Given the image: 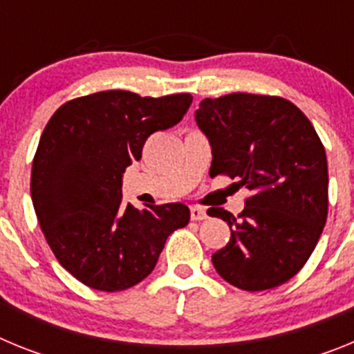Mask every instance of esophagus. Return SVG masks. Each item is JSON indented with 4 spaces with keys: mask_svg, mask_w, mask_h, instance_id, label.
<instances>
[{
    "mask_svg": "<svg viewBox=\"0 0 354 354\" xmlns=\"http://www.w3.org/2000/svg\"><path fill=\"white\" fill-rule=\"evenodd\" d=\"M189 211H192L193 221H200V220H205V218H207V212H205V209L198 207V205H192V207H189Z\"/></svg>",
    "mask_w": 354,
    "mask_h": 354,
    "instance_id": "34e87169",
    "label": "esophagus"
}]
</instances>
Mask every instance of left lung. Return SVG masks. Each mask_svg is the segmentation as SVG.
<instances>
[{
    "instance_id": "left-lung-1",
    "label": "left lung",
    "mask_w": 354,
    "mask_h": 354,
    "mask_svg": "<svg viewBox=\"0 0 354 354\" xmlns=\"http://www.w3.org/2000/svg\"><path fill=\"white\" fill-rule=\"evenodd\" d=\"M195 120L212 149L209 175L248 189L227 221L230 239L212 255L216 271L243 290L282 286L314 252L328 216V162L310 120L283 97L228 93L204 99Z\"/></svg>"
}]
</instances>
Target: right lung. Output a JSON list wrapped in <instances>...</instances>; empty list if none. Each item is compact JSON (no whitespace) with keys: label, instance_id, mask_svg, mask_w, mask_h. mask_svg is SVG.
<instances>
[{"label":"right lung","instance_id":"right-lung-1","mask_svg":"<svg viewBox=\"0 0 354 354\" xmlns=\"http://www.w3.org/2000/svg\"><path fill=\"white\" fill-rule=\"evenodd\" d=\"M189 93L140 97L106 90L65 102L49 118L31 168V200L55 257L81 283L129 289L152 273L168 236L189 221L184 204L138 211L122 175L147 138L179 124Z\"/></svg>","mask_w":354,"mask_h":354}]
</instances>
